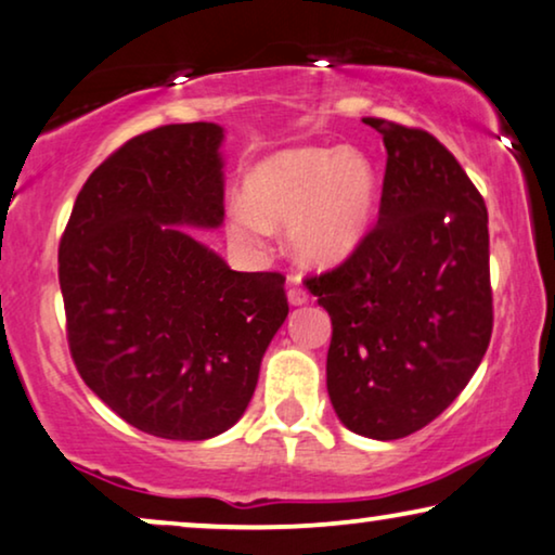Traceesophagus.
I'll return each mask as SVG.
<instances>
[{"mask_svg": "<svg viewBox=\"0 0 555 555\" xmlns=\"http://www.w3.org/2000/svg\"><path fill=\"white\" fill-rule=\"evenodd\" d=\"M309 301V294L305 286H299V276H289V305L299 307V305H307Z\"/></svg>", "mask_w": 555, "mask_h": 555, "instance_id": "1", "label": "esophagus"}]
</instances>
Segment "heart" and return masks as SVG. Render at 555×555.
<instances>
[{
	"mask_svg": "<svg viewBox=\"0 0 555 555\" xmlns=\"http://www.w3.org/2000/svg\"><path fill=\"white\" fill-rule=\"evenodd\" d=\"M243 192L246 205L228 216L233 238L256 246L269 228L289 225L301 261L335 263L367 231L375 175L354 152L286 150L250 169Z\"/></svg>",
	"mask_w": 555,
	"mask_h": 555,
	"instance_id": "b5f03b06",
	"label": "heart"
}]
</instances>
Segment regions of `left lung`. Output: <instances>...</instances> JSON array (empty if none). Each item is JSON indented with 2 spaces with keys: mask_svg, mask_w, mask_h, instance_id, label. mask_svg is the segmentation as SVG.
Wrapping results in <instances>:
<instances>
[{
  "mask_svg": "<svg viewBox=\"0 0 555 555\" xmlns=\"http://www.w3.org/2000/svg\"><path fill=\"white\" fill-rule=\"evenodd\" d=\"M388 159L378 223L335 269L307 276L327 309V390L339 421L380 441L431 424L492 337L490 231L479 190L424 129L363 118Z\"/></svg>",
  "mask_w": 555,
  "mask_h": 555,
  "instance_id": "1",
  "label": "left lung"
}]
</instances>
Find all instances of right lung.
I'll return each instance as SVG.
<instances>
[{
  "label": "right lung",
  "instance_id": "right-lung-1",
  "mask_svg": "<svg viewBox=\"0 0 555 555\" xmlns=\"http://www.w3.org/2000/svg\"><path fill=\"white\" fill-rule=\"evenodd\" d=\"M216 124H167L103 159L57 250L70 358L139 431L203 441L243 416L289 314L279 271H233L180 225L223 223Z\"/></svg>",
  "mask_w": 555,
  "mask_h": 555
}]
</instances>
